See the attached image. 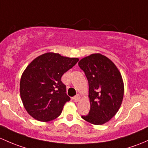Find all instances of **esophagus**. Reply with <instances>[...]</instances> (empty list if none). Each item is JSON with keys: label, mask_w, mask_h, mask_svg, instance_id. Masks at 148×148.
<instances>
[{"label": "esophagus", "mask_w": 148, "mask_h": 148, "mask_svg": "<svg viewBox=\"0 0 148 148\" xmlns=\"http://www.w3.org/2000/svg\"><path fill=\"white\" fill-rule=\"evenodd\" d=\"M80 95H75V97H73V100H74L75 102L79 101V100H80Z\"/></svg>", "instance_id": "34e87169"}]
</instances>
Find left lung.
<instances>
[{
  "mask_svg": "<svg viewBox=\"0 0 148 148\" xmlns=\"http://www.w3.org/2000/svg\"><path fill=\"white\" fill-rule=\"evenodd\" d=\"M89 85L90 109L82 118L93 125L109 121L118 111L124 95V85L115 65L105 56L92 54L80 60Z\"/></svg>",
  "mask_w": 148,
  "mask_h": 148,
  "instance_id": "obj_1",
  "label": "left lung"
}]
</instances>
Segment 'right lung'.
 Masks as SVG:
<instances>
[{"mask_svg": "<svg viewBox=\"0 0 148 148\" xmlns=\"http://www.w3.org/2000/svg\"><path fill=\"white\" fill-rule=\"evenodd\" d=\"M78 60L47 53L29 64L20 82L21 100L29 115L39 121L48 122L61 114L64 105L71 100L61 77Z\"/></svg>", "mask_w": 148, "mask_h": 148, "instance_id": "add662e5", "label": "right lung"}]
</instances>
